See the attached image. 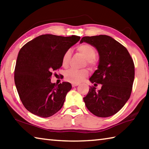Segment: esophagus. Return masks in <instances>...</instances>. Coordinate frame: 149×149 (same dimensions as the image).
Returning a JSON list of instances; mask_svg holds the SVG:
<instances>
[{"label": "esophagus", "instance_id": "34e87169", "mask_svg": "<svg viewBox=\"0 0 149 149\" xmlns=\"http://www.w3.org/2000/svg\"><path fill=\"white\" fill-rule=\"evenodd\" d=\"M79 85V84H72V87H76V86H77V85Z\"/></svg>", "mask_w": 149, "mask_h": 149}]
</instances>
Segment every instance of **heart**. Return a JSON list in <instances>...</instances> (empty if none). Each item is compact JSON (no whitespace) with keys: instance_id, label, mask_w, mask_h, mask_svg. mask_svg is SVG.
<instances>
[{"instance_id":"1","label":"heart","mask_w":149,"mask_h":149,"mask_svg":"<svg viewBox=\"0 0 149 149\" xmlns=\"http://www.w3.org/2000/svg\"><path fill=\"white\" fill-rule=\"evenodd\" d=\"M77 52L85 58V65H89L91 68H94L97 64V58L96 57L97 50L91 45L84 43L79 45L77 47ZM71 58V50H68L63 54L62 58V65L64 68L68 66ZM88 75V71L86 69L77 70L71 68L67 70L64 74L65 80L74 84H78L82 81Z\"/></svg>"}]
</instances>
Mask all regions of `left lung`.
I'll use <instances>...</instances> for the list:
<instances>
[{
  "label": "left lung",
  "instance_id": "1",
  "mask_svg": "<svg viewBox=\"0 0 149 149\" xmlns=\"http://www.w3.org/2000/svg\"><path fill=\"white\" fill-rule=\"evenodd\" d=\"M85 42L98 50V69L90 77L95 85H102L96 91L91 87L84 100L91 112L106 118L119 111L130 99L135 77V65L128 50L112 37L105 35L84 37Z\"/></svg>",
  "mask_w": 149,
  "mask_h": 149
}]
</instances>
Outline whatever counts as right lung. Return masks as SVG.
<instances>
[{
	"instance_id": "right-lung-1",
	"label": "right lung",
	"mask_w": 149,
	"mask_h": 149,
	"mask_svg": "<svg viewBox=\"0 0 149 149\" xmlns=\"http://www.w3.org/2000/svg\"><path fill=\"white\" fill-rule=\"evenodd\" d=\"M80 37H62L46 34L24 45L17 55L14 81L22 104L32 114L50 117L61 109L68 82L52 84V72L62 66L63 54L79 41Z\"/></svg>"
}]
</instances>
